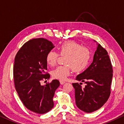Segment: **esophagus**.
<instances>
[{"instance_id": "esophagus-1", "label": "esophagus", "mask_w": 124, "mask_h": 124, "mask_svg": "<svg viewBox=\"0 0 124 124\" xmlns=\"http://www.w3.org/2000/svg\"><path fill=\"white\" fill-rule=\"evenodd\" d=\"M60 83H61V84H64V83H66L65 82L63 81V80H60Z\"/></svg>"}]
</instances>
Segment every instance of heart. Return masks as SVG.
Instances as JSON below:
<instances>
[{"instance_id": "1", "label": "heart", "mask_w": 124, "mask_h": 124, "mask_svg": "<svg viewBox=\"0 0 124 124\" xmlns=\"http://www.w3.org/2000/svg\"><path fill=\"white\" fill-rule=\"evenodd\" d=\"M59 54L66 56L64 66H60L52 70L54 78L65 80L70 75V69L74 72H81L87 67L90 59L89 49L74 41H67L62 43L58 47ZM58 54L54 51H50L46 55V62L49 66H54L57 62Z\"/></svg>"}]
</instances>
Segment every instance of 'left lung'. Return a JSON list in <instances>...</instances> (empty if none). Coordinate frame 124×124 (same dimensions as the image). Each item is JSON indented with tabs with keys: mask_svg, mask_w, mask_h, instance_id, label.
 I'll list each match as a JSON object with an SVG mask.
<instances>
[{
	"mask_svg": "<svg viewBox=\"0 0 124 124\" xmlns=\"http://www.w3.org/2000/svg\"><path fill=\"white\" fill-rule=\"evenodd\" d=\"M97 45L93 62L76 78L84 82L85 87L82 88L80 85L82 83H72L75 90L77 107L85 113H92L100 109L110 94L113 78L111 63L105 49L97 42Z\"/></svg>",
	"mask_w": 124,
	"mask_h": 124,
	"instance_id": "obj_1",
	"label": "left lung"
}]
</instances>
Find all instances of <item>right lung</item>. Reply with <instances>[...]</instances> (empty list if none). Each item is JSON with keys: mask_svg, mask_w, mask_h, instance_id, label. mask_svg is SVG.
<instances>
[{"mask_svg": "<svg viewBox=\"0 0 124 124\" xmlns=\"http://www.w3.org/2000/svg\"><path fill=\"white\" fill-rule=\"evenodd\" d=\"M54 47L51 41L43 38L27 41L17 52L13 68L15 87L25 107L37 114H45L54 106L53 98L60 82L52 80L45 85L41 80H48L50 75L46 60L47 53Z\"/></svg>", "mask_w": 124, "mask_h": 124, "instance_id": "right-lung-1", "label": "right lung"}]
</instances>
